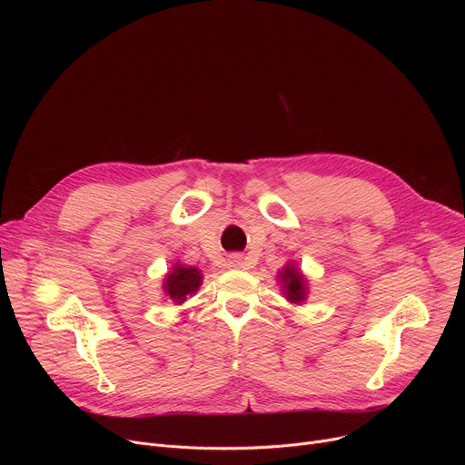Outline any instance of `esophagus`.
I'll list each match as a JSON object with an SVG mask.
<instances>
[{
    "mask_svg": "<svg viewBox=\"0 0 465 465\" xmlns=\"http://www.w3.org/2000/svg\"><path fill=\"white\" fill-rule=\"evenodd\" d=\"M228 263H230V267H239L242 262H241V258H239V256H230Z\"/></svg>",
    "mask_w": 465,
    "mask_h": 465,
    "instance_id": "esophagus-1",
    "label": "esophagus"
}]
</instances>
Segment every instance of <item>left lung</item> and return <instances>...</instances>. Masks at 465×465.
Returning a JSON list of instances; mask_svg holds the SVG:
<instances>
[{"label": "left lung", "instance_id": "8db88e82", "mask_svg": "<svg viewBox=\"0 0 465 465\" xmlns=\"http://www.w3.org/2000/svg\"><path fill=\"white\" fill-rule=\"evenodd\" d=\"M281 281L284 284V294H286V300L292 302V303H302L305 300V281L302 277V273L296 270L294 265H286L284 270L281 272Z\"/></svg>", "mask_w": 465, "mask_h": 465}]
</instances>
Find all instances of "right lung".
Here are the masks:
<instances>
[{
	"label": "right lung",
	"mask_w": 465,
	"mask_h": 465,
	"mask_svg": "<svg viewBox=\"0 0 465 465\" xmlns=\"http://www.w3.org/2000/svg\"><path fill=\"white\" fill-rule=\"evenodd\" d=\"M200 284L202 273L195 270V267H183L177 263L175 270L167 275L163 288L171 300L183 303L186 296L193 294V292L200 288Z\"/></svg>",
	"instance_id": "add662e5"
}]
</instances>
